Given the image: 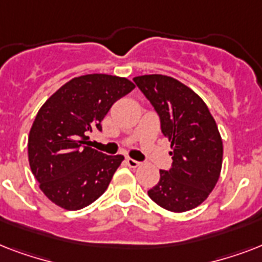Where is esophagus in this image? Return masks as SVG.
Instances as JSON below:
<instances>
[{"instance_id":"esophagus-1","label":"esophagus","mask_w":262,"mask_h":262,"mask_svg":"<svg viewBox=\"0 0 262 262\" xmlns=\"http://www.w3.org/2000/svg\"><path fill=\"white\" fill-rule=\"evenodd\" d=\"M126 163L130 168H137L140 166V162H137V160H135V159H132V158H127Z\"/></svg>"}]
</instances>
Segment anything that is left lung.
<instances>
[{
  "label": "left lung",
  "mask_w": 262,
  "mask_h": 262,
  "mask_svg": "<svg viewBox=\"0 0 262 262\" xmlns=\"http://www.w3.org/2000/svg\"><path fill=\"white\" fill-rule=\"evenodd\" d=\"M160 117L164 137L171 143L172 167L160 170L148 195L170 212H186L208 199L219 181L223 141L203 99L174 77L144 75L133 79Z\"/></svg>",
  "instance_id": "obj_1"
}]
</instances>
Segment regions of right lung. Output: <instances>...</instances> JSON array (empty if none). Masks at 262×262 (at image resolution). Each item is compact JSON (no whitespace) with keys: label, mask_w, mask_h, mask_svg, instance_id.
<instances>
[{"label":"right lung","mask_w":262,"mask_h":262,"mask_svg":"<svg viewBox=\"0 0 262 262\" xmlns=\"http://www.w3.org/2000/svg\"><path fill=\"white\" fill-rule=\"evenodd\" d=\"M130 80L94 73L69 80L35 117L28 136V160L40 190L55 205L77 211L106 191L122 155L90 147V133L118 99L135 90Z\"/></svg>","instance_id":"right-lung-1"}]
</instances>
